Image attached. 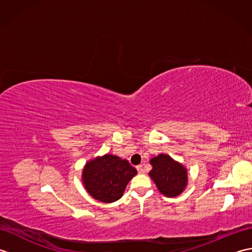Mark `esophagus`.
Listing matches in <instances>:
<instances>
[{
    "instance_id": "esophagus-1",
    "label": "esophagus",
    "mask_w": 252,
    "mask_h": 252,
    "mask_svg": "<svg viewBox=\"0 0 252 252\" xmlns=\"http://www.w3.org/2000/svg\"><path fill=\"white\" fill-rule=\"evenodd\" d=\"M136 170H137V172H138V173H144V167H143L142 164L137 165V167H136Z\"/></svg>"
}]
</instances>
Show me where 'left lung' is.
<instances>
[{
	"instance_id": "obj_1",
	"label": "left lung",
	"mask_w": 252,
	"mask_h": 252,
	"mask_svg": "<svg viewBox=\"0 0 252 252\" xmlns=\"http://www.w3.org/2000/svg\"><path fill=\"white\" fill-rule=\"evenodd\" d=\"M151 163L153 169L149 176L156 183L161 194L167 197H175L184 190L187 184V173L183 165L164 154L153 158Z\"/></svg>"
}]
</instances>
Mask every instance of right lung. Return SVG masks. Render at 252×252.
Segmentation results:
<instances>
[{
    "label": "right lung",
    "mask_w": 252,
    "mask_h": 252,
    "mask_svg": "<svg viewBox=\"0 0 252 252\" xmlns=\"http://www.w3.org/2000/svg\"><path fill=\"white\" fill-rule=\"evenodd\" d=\"M136 169L114 155H105L85 164L82 180L89 194L101 202L120 199Z\"/></svg>",
    "instance_id": "obj_1"
}]
</instances>
